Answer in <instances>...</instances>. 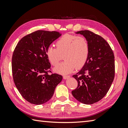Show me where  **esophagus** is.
<instances>
[{
	"label": "esophagus",
	"mask_w": 128,
	"mask_h": 128,
	"mask_svg": "<svg viewBox=\"0 0 128 128\" xmlns=\"http://www.w3.org/2000/svg\"><path fill=\"white\" fill-rule=\"evenodd\" d=\"M70 78V76H66V75H64V76H63V78L64 79H67V78Z\"/></svg>",
	"instance_id": "34e87169"
}]
</instances>
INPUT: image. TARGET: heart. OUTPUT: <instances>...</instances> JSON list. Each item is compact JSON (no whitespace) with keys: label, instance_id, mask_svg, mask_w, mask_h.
Wrapping results in <instances>:
<instances>
[{"label":"heart","instance_id":"b5f03b06","mask_svg":"<svg viewBox=\"0 0 128 128\" xmlns=\"http://www.w3.org/2000/svg\"><path fill=\"white\" fill-rule=\"evenodd\" d=\"M56 48L50 46L47 47L46 55L50 62L56 66L62 59L65 60L56 66L55 70L61 74H67L75 68H82L87 62L90 47L88 40L84 36L65 34L56 43Z\"/></svg>","mask_w":128,"mask_h":128}]
</instances>
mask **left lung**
Returning <instances> with one entry per match:
<instances>
[{
  "label": "left lung",
  "mask_w": 128,
  "mask_h": 128,
  "mask_svg": "<svg viewBox=\"0 0 128 128\" xmlns=\"http://www.w3.org/2000/svg\"><path fill=\"white\" fill-rule=\"evenodd\" d=\"M83 35L89 44V55L82 68L73 77L78 82L73 96L85 104H92L107 94L114 77V56L109 44L101 36L89 31L76 33Z\"/></svg>",
  "instance_id": "left-lung-1"
}]
</instances>
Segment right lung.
I'll return each instance as SVG.
<instances>
[{
    "label": "right lung",
    "mask_w": 128,
    "mask_h": 128,
    "mask_svg": "<svg viewBox=\"0 0 128 128\" xmlns=\"http://www.w3.org/2000/svg\"><path fill=\"white\" fill-rule=\"evenodd\" d=\"M62 34L58 32L37 30L24 36L17 43L12 58L13 78L26 100L36 105L47 102L62 79L51 73L46 55L47 47Z\"/></svg>",
    "instance_id": "right-lung-1"
}]
</instances>
